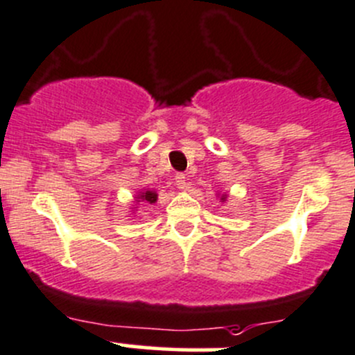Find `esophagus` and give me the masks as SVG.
Instances as JSON below:
<instances>
[{
  "mask_svg": "<svg viewBox=\"0 0 355 355\" xmlns=\"http://www.w3.org/2000/svg\"><path fill=\"white\" fill-rule=\"evenodd\" d=\"M174 181H176V186L179 189H184L186 188V176L184 174H176V178H174Z\"/></svg>",
  "mask_w": 355,
  "mask_h": 355,
  "instance_id": "34e87169",
  "label": "esophagus"
}]
</instances>
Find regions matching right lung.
<instances>
[{
	"instance_id": "add662e5",
	"label": "right lung",
	"mask_w": 355,
	"mask_h": 355,
	"mask_svg": "<svg viewBox=\"0 0 355 355\" xmlns=\"http://www.w3.org/2000/svg\"><path fill=\"white\" fill-rule=\"evenodd\" d=\"M139 198H143V200H145V202L153 203V202H157V193L145 191V193H141V195H139Z\"/></svg>"
}]
</instances>
